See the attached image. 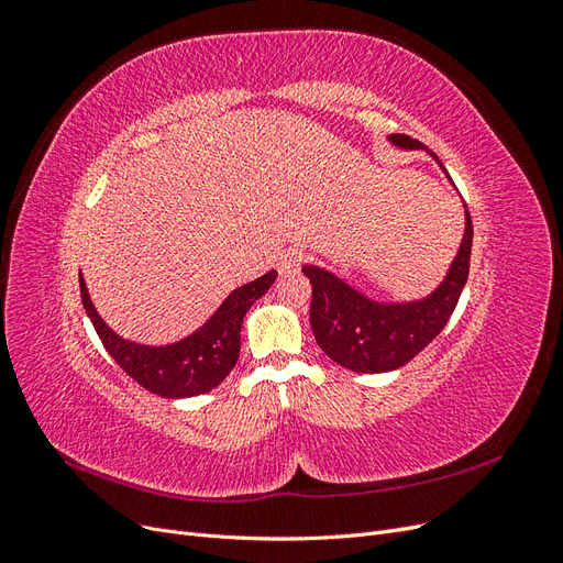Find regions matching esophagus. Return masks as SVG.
Wrapping results in <instances>:
<instances>
[{
	"label": "esophagus",
	"mask_w": 563,
	"mask_h": 563,
	"mask_svg": "<svg viewBox=\"0 0 563 563\" xmlns=\"http://www.w3.org/2000/svg\"><path fill=\"white\" fill-rule=\"evenodd\" d=\"M302 263V251H298V249H288V251H284L282 255H279V263H277V269H279V275H291V272H296L298 269V265Z\"/></svg>",
	"instance_id": "esophagus-1"
}]
</instances>
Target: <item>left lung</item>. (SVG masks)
Segmentation results:
<instances>
[{"label": "left lung", "mask_w": 563, "mask_h": 563, "mask_svg": "<svg viewBox=\"0 0 563 563\" xmlns=\"http://www.w3.org/2000/svg\"><path fill=\"white\" fill-rule=\"evenodd\" d=\"M399 150H424L446 174L444 164L422 143L401 133L387 135ZM451 180V176L446 174ZM453 185V180H451ZM455 187V185H453ZM472 220L465 207V234L444 279L428 296L411 300H378L360 291L335 272L305 263L312 284L310 323L317 345L335 364L354 373H387L413 360L446 327L470 275Z\"/></svg>", "instance_id": "8db88e82"}]
</instances>
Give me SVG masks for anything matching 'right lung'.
Masks as SVG:
<instances>
[{
  "instance_id": "right-lung-1",
  "label": "right lung",
  "mask_w": 563,
  "mask_h": 563,
  "mask_svg": "<svg viewBox=\"0 0 563 563\" xmlns=\"http://www.w3.org/2000/svg\"><path fill=\"white\" fill-rule=\"evenodd\" d=\"M275 279L277 269H269L267 275L234 288L199 329L166 345H147L119 335L98 314L81 272L79 288L84 310H87L98 338L103 340L112 360L135 383L150 389L152 395H159L164 399H187L203 395V391L218 387L228 378V373L240 360L242 321L251 305L269 291Z\"/></svg>"
}]
</instances>
